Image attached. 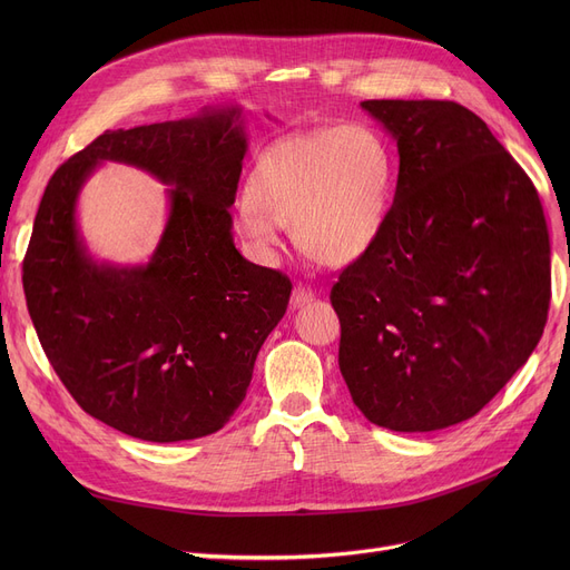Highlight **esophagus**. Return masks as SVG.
I'll return each instance as SVG.
<instances>
[{
	"mask_svg": "<svg viewBox=\"0 0 570 570\" xmlns=\"http://www.w3.org/2000/svg\"><path fill=\"white\" fill-rule=\"evenodd\" d=\"M309 301H314V291H312L309 286L297 284V286L293 288V293H291V305H293V309L307 305Z\"/></svg>",
	"mask_w": 570,
	"mask_h": 570,
	"instance_id": "1",
	"label": "esophagus"
}]
</instances>
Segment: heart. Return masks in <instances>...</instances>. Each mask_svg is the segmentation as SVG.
I'll return each mask as SVG.
<instances>
[{"mask_svg":"<svg viewBox=\"0 0 570 570\" xmlns=\"http://www.w3.org/2000/svg\"><path fill=\"white\" fill-rule=\"evenodd\" d=\"M393 194V153L372 127L297 131L265 147L235 228L269 256L282 245V226H291L303 254L321 265H348L379 243Z\"/></svg>","mask_w":570,"mask_h":570,"instance_id":"heart-1","label":"heart"}]
</instances>
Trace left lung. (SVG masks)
<instances>
[{
    "label": "left lung",
    "mask_w": 570,
    "mask_h": 570,
    "mask_svg": "<svg viewBox=\"0 0 570 570\" xmlns=\"http://www.w3.org/2000/svg\"><path fill=\"white\" fill-rule=\"evenodd\" d=\"M397 142L379 243L331 291L340 372L370 423L469 421L529 361L550 307V235L529 175L455 101L361 104Z\"/></svg>",
    "instance_id": "8db88e82"
}]
</instances>
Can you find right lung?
<instances>
[{"mask_svg": "<svg viewBox=\"0 0 570 570\" xmlns=\"http://www.w3.org/2000/svg\"><path fill=\"white\" fill-rule=\"evenodd\" d=\"M243 108L106 131L55 170L22 263L27 309L71 397L129 436L173 443L222 430L288 307L291 279L233 245ZM104 160L169 185V222L142 266L99 264L75 222Z\"/></svg>", "mask_w": 570, "mask_h": 570, "instance_id": "right-lung-1", "label": "right lung"}]
</instances>
